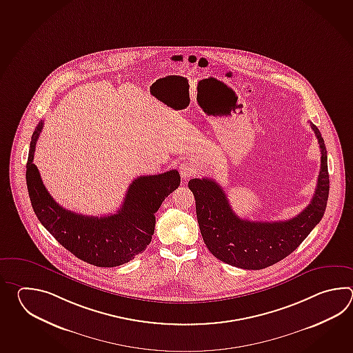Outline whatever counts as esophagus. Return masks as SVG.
Wrapping results in <instances>:
<instances>
[{
	"label": "esophagus",
	"instance_id": "obj_1",
	"mask_svg": "<svg viewBox=\"0 0 353 353\" xmlns=\"http://www.w3.org/2000/svg\"><path fill=\"white\" fill-rule=\"evenodd\" d=\"M179 172L183 179H189L196 174V168L192 161H184L179 165Z\"/></svg>",
	"mask_w": 353,
	"mask_h": 353
}]
</instances>
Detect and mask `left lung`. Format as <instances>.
Returning <instances> with one entry per match:
<instances>
[{
	"label": "left lung",
	"instance_id": "obj_1",
	"mask_svg": "<svg viewBox=\"0 0 353 353\" xmlns=\"http://www.w3.org/2000/svg\"><path fill=\"white\" fill-rule=\"evenodd\" d=\"M310 126L321 148V170L312 202L296 217L279 222L243 219L233 212L214 180H189L203 241L218 260L246 270L269 268L290 255L321 222L330 194V174L324 140L312 122Z\"/></svg>",
	"mask_w": 353,
	"mask_h": 353
}]
</instances>
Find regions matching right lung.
Here are the masks:
<instances>
[{
	"instance_id": "add662e5",
	"label": "right lung",
	"mask_w": 353,
	"mask_h": 353,
	"mask_svg": "<svg viewBox=\"0 0 353 353\" xmlns=\"http://www.w3.org/2000/svg\"><path fill=\"white\" fill-rule=\"evenodd\" d=\"M39 122L31 136L26 164V184L31 205L40 223L69 252L98 268H114L131 261L150 243L155 213L166 196L179 187L178 170L136 178L128 189L120 210L105 217L82 216L60 207L48 193L38 168L32 163Z\"/></svg>"
}]
</instances>
